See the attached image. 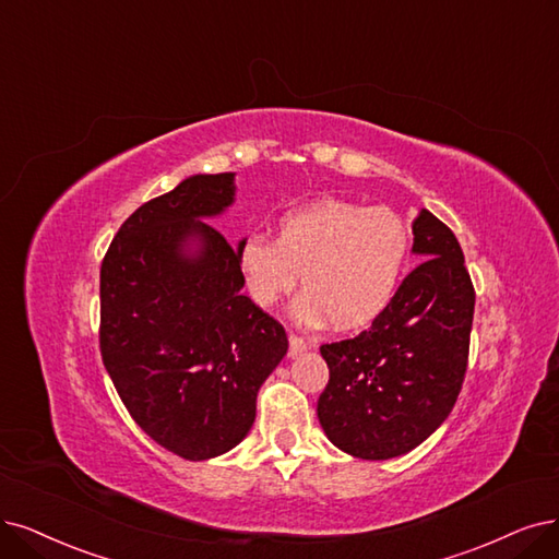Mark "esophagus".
I'll list each match as a JSON object with an SVG mask.
<instances>
[{"mask_svg": "<svg viewBox=\"0 0 559 559\" xmlns=\"http://www.w3.org/2000/svg\"><path fill=\"white\" fill-rule=\"evenodd\" d=\"M308 349V343L295 334H290V357H299L301 353H306Z\"/></svg>", "mask_w": 559, "mask_h": 559, "instance_id": "1", "label": "esophagus"}]
</instances>
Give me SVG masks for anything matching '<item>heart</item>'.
I'll list each match as a JSON object with an SVG mask.
<instances>
[{
  "mask_svg": "<svg viewBox=\"0 0 559 559\" xmlns=\"http://www.w3.org/2000/svg\"><path fill=\"white\" fill-rule=\"evenodd\" d=\"M409 251L412 233L399 212L329 198L283 214L276 241L246 235L237 246V266L255 306L278 304L301 274L306 290L297 299V316L355 329L394 301Z\"/></svg>",
  "mask_w": 559,
  "mask_h": 559,
  "instance_id": "heart-1",
  "label": "heart"
}]
</instances>
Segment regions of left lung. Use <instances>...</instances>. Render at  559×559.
<instances>
[{
  "label": "left lung",
  "instance_id": "1",
  "mask_svg": "<svg viewBox=\"0 0 559 559\" xmlns=\"http://www.w3.org/2000/svg\"><path fill=\"white\" fill-rule=\"evenodd\" d=\"M412 235L424 262L386 311L359 336L320 347L329 366L320 426L364 461L403 456L430 438L456 405L467 368L474 287L461 243L428 210L412 221Z\"/></svg>",
  "mask_w": 559,
  "mask_h": 559
}]
</instances>
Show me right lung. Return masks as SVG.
<instances>
[{"instance_id": "add662e5", "label": "right lung", "mask_w": 559, "mask_h": 559, "mask_svg": "<svg viewBox=\"0 0 559 559\" xmlns=\"http://www.w3.org/2000/svg\"><path fill=\"white\" fill-rule=\"evenodd\" d=\"M235 193V173L186 177L123 221L100 264L103 364L135 424L186 461L248 436L287 353L285 329L241 295L237 248L204 223Z\"/></svg>"}]
</instances>
